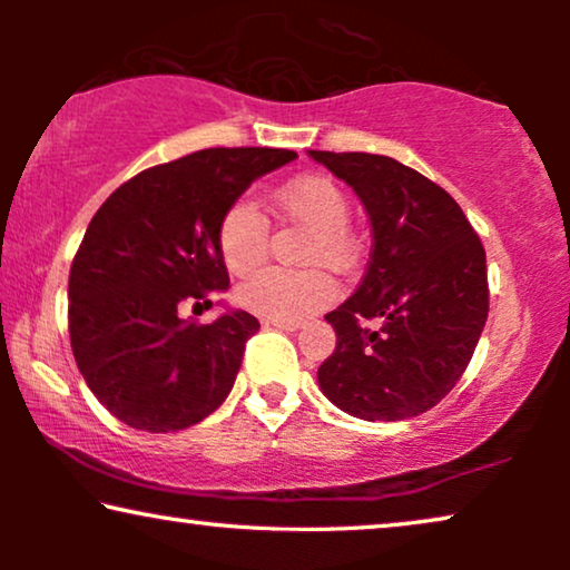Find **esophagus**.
Listing matches in <instances>:
<instances>
[{
  "label": "esophagus",
  "mask_w": 570,
  "mask_h": 570,
  "mask_svg": "<svg viewBox=\"0 0 570 570\" xmlns=\"http://www.w3.org/2000/svg\"><path fill=\"white\" fill-rule=\"evenodd\" d=\"M264 326H275V330L295 332V330H301V322H272V318H264Z\"/></svg>",
  "instance_id": "esophagus-1"
}]
</instances>
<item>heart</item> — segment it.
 <instances>
[{
  "label": "heart",
  "instance_id": "obj_1",
  "mask_svg": "<svg viewBox=\"0 0 570 570\" xmlns=\"http://www.w3.org/2000/svg\"><path fill=\"white\" fill-rule=\"evenodd\" d=\"M269 205L291 220L314 230L306 259L332 269L353 267L357 244L350 230V199L330 176L308 174L277 186ZM269 225L252 199H238L225 209L217 225V248L233 275H246L267 256ZM334 283L324 272H291L267 267L238 285L236 298L244 308L272 322H301L334 301Z\"/></svg>",
  "mask_w": 570,
  "mask_h": 570
}]
</instances>
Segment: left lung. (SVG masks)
<instances>
[{
  "instance_id": "left-lung-1",
  "label": "left lung",
  "mask_w": 570,
  "mask_h": 570,
  "mask_svg": "<svg viewBox=\"0 0 570 570\" xmlns=\"http://www.w3.org/2000/svg\"><path fill=\"white\" fill-rule=\"evenodd\" d=\"M350 184L371 217L357 291L324 318L337 347L318 368L326 400L361 420H407L446 396L488 322L485 248L431 178L371 153L308 150ZM379 317V331L363 321Z\"/></svg>"
}]
</instances>
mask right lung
<instances>
[{
	"instance_id": "right-lung-1",
	"label": "right lung",
	"mask_w": 570,
	"mask_h": 570,
	"mask_svg": "<svg viewBox=\"0 0 570 570\" xmlns=\"http://www.w3.org/2000/svg\"><path fill=\"white\" fill-rule=\"evenodd\" d=\"M298 158L275 147H213L121 184L85 230L69 269V342L98 402L137 431H184L220 407L259 322L213 306L230 279L217 248L225 209L252 181Z\"/></svg>"
}]
</instances>
